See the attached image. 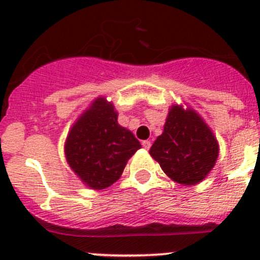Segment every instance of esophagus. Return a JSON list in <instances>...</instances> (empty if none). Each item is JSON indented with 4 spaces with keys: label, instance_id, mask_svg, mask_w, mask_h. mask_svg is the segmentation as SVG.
Here are the masks:
<instances>
[{
    "label": "esophagus",
    "instance_id": "34e87169",
    "mask_svg": "<svg viewBox=\"0 0 260 260\" xmlns=\"http://www.w3.org/2000/svg\"><path fill=\"white\" fill-rule=\"evenodd\" d=\"M142 146H143V148L149 149L151 148V142H149V141H142Z\"/></svg>",
    "mask_w": 260,
    "mask_h": 260
}]
</instances>
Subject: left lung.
Returning a JSON list of instances; mask_svg holds the SVG:
<instances>
[{"label": "left lung", "mask_w": 260, "mask_h": 260, "mask_svg": "<svg viewBox=\"0 0 260 260\" xmlns=\"http://www.w3.org/2000/svg\"><path fill=\"white\" fill-rule=\"evenodd\" d=\"M149 154L172 180L181 185H195L214 167L219 146L200 115L174 106L164 133L154 141Z\"/></svg>", "instance_id": "1"}]
</instances>
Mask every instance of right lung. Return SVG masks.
<instances>
[{
  "mask_svg": "<svg viewBox=\"0 0 260 260\" xmlns=\"http://www.w3.org/2000/svg\"><path fill=\"white\" fill-rule=\"evenodd\" d=\"M114 107L96 99L73 125L65 142L67 161L89 187L102 190L120 177L141 143L117 122Z\"/></svg>",
  "mask_w": 260,
  "mask_h": 260,
  "instance_id": "right-lung-1",
  "label": "right lung"
}]
</instances>
